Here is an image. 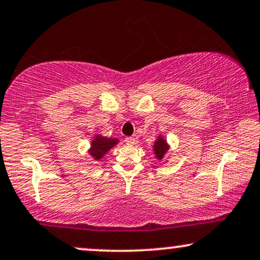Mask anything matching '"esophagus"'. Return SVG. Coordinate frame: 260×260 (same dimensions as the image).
I'll use <instances>...</instances> for the list:
<instances>
[{"label":"esophagus","mask_w":260,"mask_h":260,"mask_svg":"<svg viewBox=\"0 0 260 260\" xmlns=\"http://www.w3.org/2000/svg\"><path fill=\"white\" fill-rule=\"evenodd\" d=\"M125 143L127 144V146H134V144L136 143V138H134V137H126V138H125Z\"/></svg>","instance_id":"1"}]
</instances>
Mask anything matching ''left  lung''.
I'll use <instances>...</instances> for the list:
<instances>
[{
  "label": "left lung",
  "instance_id": "8db88e82",
  "mask_svg": "<svg viewBox=\"0 0 260 260\" xmlns=\"http://www.w3.org/2000/svg\"><path fill=\"white\" fill-rule=\"evenodd\" d=\"M168 150H170V144L167 143L166 138L159 135V137L155 140V143L153 146V151L155 154V157H156L159 161L164 160V157L167 155Z\"/></svg>",
  "mask_w": 260,
  "mask_h": 260
}]
</instances>
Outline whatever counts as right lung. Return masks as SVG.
<instances>
[{
  "label": "right lung",
  "instance_id": "add662e5",
  "mask_svg": "<svg viewBox=\"0 0 260 260\" xmlns=\"http://www.w3.org/2000/svg\"><path fill=\"white\" fill-rule=\"evenodd\" d=\"M119 140L118 138L112 137H104L101 135H95L92 138V143H90V148L88 149V154L93 157L95 161H99L104 157V155L109 153L110 149L118 144Z\"/></svg>",
  "mask_w": 260,
  "mask_h": 260
}]
</instances>
